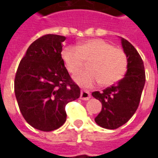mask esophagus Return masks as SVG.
Listing matches in <instances>:
<instances>
[{
	"instance_id": "obj_1",
	"label": "esophagus",
	"mask_w": 158,
	"mask_h": 158,
	"mask_svg": "<svg viewBox=\"0 0 158 158\" xmlns=\"http://www.w3.org/2000/svg\"><path fill=\"white\" fill-rule=\"evenodd\" d=\"M90 98V94H89V91L87 90H81L80 92V99L84 100V101H88V100Z\"/></svg>"
}]
</instances>
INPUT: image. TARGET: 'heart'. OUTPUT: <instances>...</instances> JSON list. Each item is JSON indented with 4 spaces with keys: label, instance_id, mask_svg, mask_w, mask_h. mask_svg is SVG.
I'll return each instance as SVG.
<instances>
[{
    "label": "heart",
    "instance_id": "obj_1",
    "mask_svg": "<svg viewBox=\"0 0 158 158\" xmlns=\"http://www.w3.org/2000/svg\"><path fill=\"white\" fill-rule=\"evenodd\" d=\"M62 59L68 72L73 75L89 61V70L74 77V81L85 88H91L98 83L102 86L112 85L123 79L128 69L125 52L102 39L83 41L77 48L67 46L62 50Z\"/></svg>",
    "mask_w": 158,
    "mask_h": 158
}]
</instances>
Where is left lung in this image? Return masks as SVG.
Here are the masks:
<instances>
[{
	"label": "left lung",
	"mask_w": 158,
	"mask_h": 158,
	"mask_svg": "<svg viewBox=\"0 0 158 158\" xmlns=\"http://www.w3.org/2000/svg\"><path fill=\"white\" fill-rule=\"evenodd\" d=\"M121 43L128 58L125 75L102 92L92 93L102 104V111L95 121L104 129H118L131 118L139 106L146 82L144 63L138 52L127 40L121 38Z\"/></svg>",
	"instance_id": "1"
}]
</instances>
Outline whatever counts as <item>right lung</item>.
<instances>
[{
	"mask_svg": "<svg viewBox=\"0 0 158 158\" xmlns=\"http://www.w3.org/2000/svg\"><path fill=\"white\" fill-rule=\"evenodd\" d=\"M66 37L45 35L29 45L14 80L19 109L26 122L41 131H52L65 123V106L78 99L80 89L62 59Z\"/></svg>",
	"mask_w": 158,
	"mask_h": 158,
	"instance_id": "obj_1",
	"label": "right lung"
}]
</instances>
